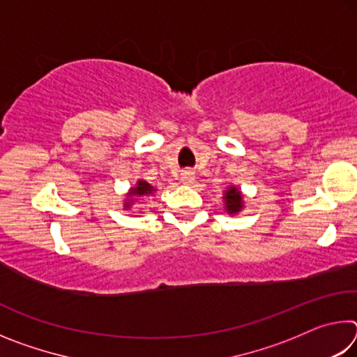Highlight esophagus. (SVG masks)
<instances>
[{"label":"esophagus","instance_id":"1","mask_svg":"<svg viewBox=\"0 0 357 357\" xmlns=\"http://www.w3.org/2000/svg\"><path fill=\"white\" fill-rule=\"evenodd\" d=\"M193 179H195V173L190 172V170H185L181 173V181H183L184 184H192Z\"/></svg>","mask_w":357,"mask_h":357}]
</instances>
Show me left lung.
I'll use <instances>...</instances> for the list:
<instances>
[{
  "label": "left lung",
  "mask_w": 357,
  "mask_h": 357,
  "mask_svg": "<svg viewBox=\"0 0 357 357\" xmlns=\"http://www.w3.org/2000/svg\"><path fill=\"white\" fill-rule=\"evenodd\" d=\"M223 198H225V208L229 214L238 213L243 208V195H241V192L236 187H229L227 190V195Z\"/></svg>",
  "instance_id": "obj_1"
}]
</instances>
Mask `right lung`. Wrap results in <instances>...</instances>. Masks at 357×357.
I'll use <instances>...</instances> for the list:
<instances>
[{"instance_id":"add662e5","label":"right lung","mask_w":357,"mask_h":357,"mask_svg":"<svg viewBox=\"0 0 357 357\" xmlns=\"http://www.w3.org/2000/svg\"><path fill=\"white\" fill-rule=\"evenodd\" d=\"M153 185H149L146 181H138V184L135 189H132L130 195H148V193L153 192ZM126 208H129V200H128V204H126Z\"/></svg>"}]
</instances>
